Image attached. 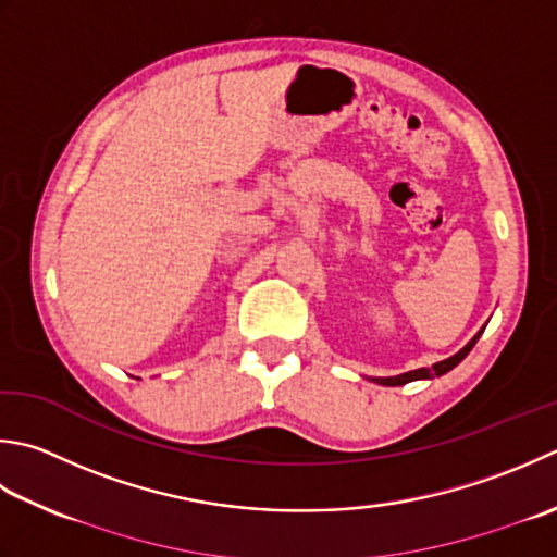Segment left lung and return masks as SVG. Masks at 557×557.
Returning <instances> with one entry per match:
<instances>
[{
	"label": "left lung",
	"mask_w": 557,
	"mask_h": 557,
	"mask_svg": "<svg viewBox=\"0 0 557 557\" xmlns=\"http://www.w3.org/2000/svg\"><path fill=\"white\" fill-rule=\"evenodd\" d=\"M485 329L478 331L471 341H468L459 352L442 359V362L432 364V367H422V369H412V372H406V374H398V376H369V381H374V384L379 386H403V384H410V381H422V379H434V376H442L446 372H451V369L461 362V359L473 350V345L478 343V337L483 335Z\"/></svg>",
	"instance_id": "obj_1"
}]
</instances>
